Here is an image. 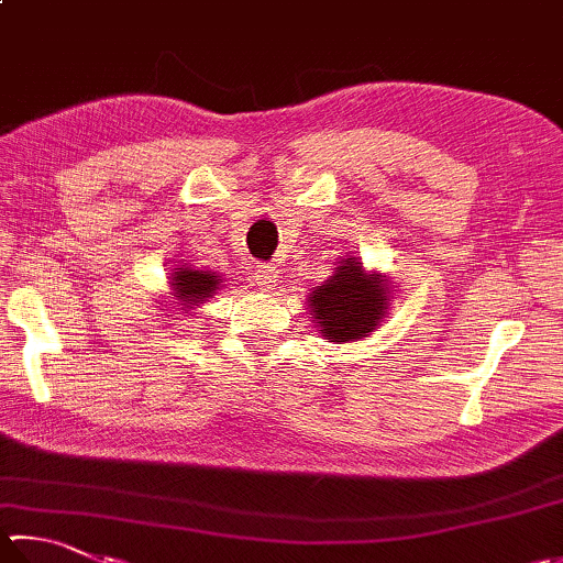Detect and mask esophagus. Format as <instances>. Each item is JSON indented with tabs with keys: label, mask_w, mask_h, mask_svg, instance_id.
<instances>
[{
	"label": "esophagus",
	"mask_w": 563,
	"mask_h": 563,
	"mask_svg": "<svg viewBox=\"0 0 563 563\" xmlns=\"http://www.w3.org/2000/svg\"><path fill=\"white\" fill-rule=\"evenodd\" d=\"M254 274H257V284L262 289H272V286H277L279 269L274 267V264H260V267L254 269Z\"/></svg>",
	"instance_id": "1"
}]
</instances>
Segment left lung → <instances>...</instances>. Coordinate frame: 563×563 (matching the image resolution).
I'll return each mask as SVG.
<instances>
[{
  "label": "left lung",
  "mask_w": 563,
  "mask_h": 563,
  "mask_svg": "<svg viewBox=\"0 0 563 563\" xmlns=\"http://www.w3.org/2000/svg\"><path fill=\"white\" fill-rule=\"evenodd\" d=\"M377 277H367L360 262L345 260L343 267L309 296L311 316L325 338L345 343L373 333L387 309L385 279Z\"/></svg>",
  "instance_id": "obj_1"
}]
</instances>
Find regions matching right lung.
<instances>
[{
    "label": "right lung",
    "instance_id": "right-lung-1",
    "mask_svg": "<svg viewBox=\"0 0 563 563\" xmlns=\"http://www.w3.org/2000/svg\"><path fill=\"white\" fill-rule=\"evenodd\" d=\"M218 284L220 279H216L213 274L200 269H181L174 274V291L178 301H184L181 306H190V309L200 301H206L208 296H213Z\"/></svg>",
    "mask_w": 563,
    "mask_h": 563
}]
</instances>
